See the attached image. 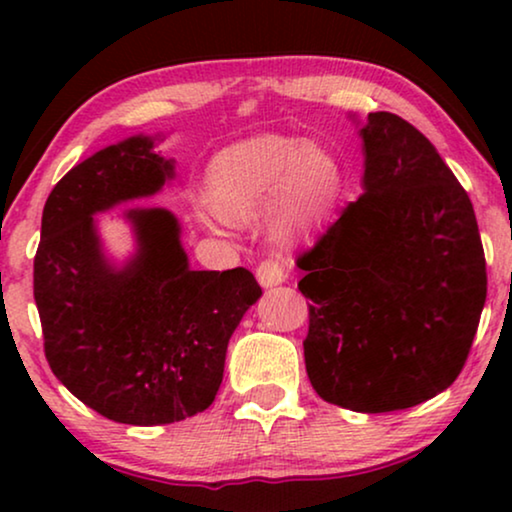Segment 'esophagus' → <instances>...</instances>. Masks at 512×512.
<instances>
[{
    "mask_svg": "<svg viewBox=\"0 0 512 512\" xmlns=\"http://www.w3.org/2000/svg\"><path fill=\"white\" fill-rule=\"evenodd\" d=\"M256 277H258V282L265 286V289L282 284L284 279H286V272H284L282 261H279V258H265V261L258 263Z\"/></svg>",
    "mask_w": 512,
    "mask_h": 512,
    "instance_id": "obj_1",
    "label": "esophagus"
}]
</instances>
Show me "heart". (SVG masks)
<instances>
[{"label":"heart","instance_id":"1","mask_svg":"<svg viewBox=\"0 0 512 512\" xmlns=\"http://www.w3.org/2000/svg\"><path fill=\"white\" fill-rule=\"evenodd\" d=\"M338 160L303 139L263 135L223 151L209 167V200L223 219L244 223L279 195L291 226H312L340 191Z\"/></svg>","mask_w":512,"mask_h":512}]
</instances>
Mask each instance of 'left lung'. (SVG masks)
Returning a JSON list of instances; mask_svg holds the SVG:
<instances>
[{"label": "left lung", "mask_w": 512, "mask_h": 512, "mask_svg": "<svg viewBox=\"0 0 512 512\" xmlns=\"http://www.w3.org/2000/svg\"><path fill=\"white\" fill-rule=\"evenodd\" d=\"M359 200L298 256L310 298L305 368L326 403L391 412L457 380L487 298L471 198L415 125L389 111L361 128Z\"/></svg>", "instance_id": "8db88e82"}]
</instances>
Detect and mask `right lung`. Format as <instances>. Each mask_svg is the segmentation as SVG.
I'll return each mask as SVG.
<instances>
[{
  "instance_id": "obj_1",
  "label": "right lung",
  "mask_w": 512,
  "mask_h": 512,
  "mask_svg": "<svg viewBox=\"0 0 512 512\" xmlns=\"http://www.w3.org/2000/svg\"><path fill=\"white\" fill-rule=\"evenodd\" d=\"M172 160L130 137L83 160L48 195L34 256V300L53 375L121 424L198 415L223 380L233 331L261 296L247 268L191 270L167 209H130L137 254L114 268L93 214L158 193Z\"/></svg>"
}]
</instances>
